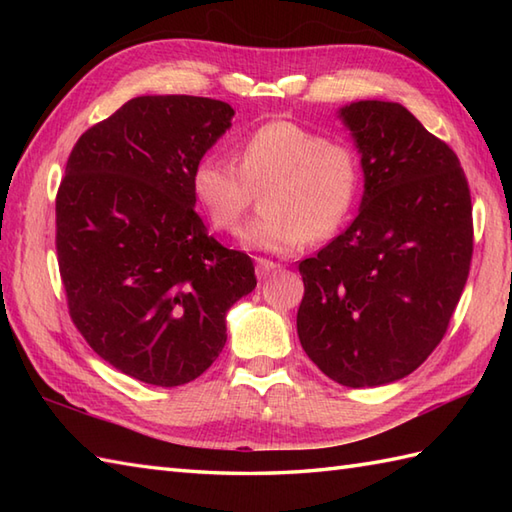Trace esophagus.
<instances>
[{
  "instance_id": "34e87169",
  "label": "esophagus",
  "mask_w": 512,
  "mask_h": 512,
  "mask_svg": "<svg viewBox=\"0 0 512 512\" xmlns=\"http://www.w3.org/2000/svg\"><path fill=\"white\" fill-rule=\"evenodd\" d=\"M279 270V264L275 262H268V259H257V279L259 281H266L270 275Z\"/></svg>"
}]
</instances>
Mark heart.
<instances>
[{
    "mask_svg": "<svg viewBox=\"0 0 512 512\" xmlns=\"http://www.w3.org/2000/svg\"><path fill=\"white\" fill-rule=\"evenodd\" d=\"M237 162L206 156L191 173V191L213 228L237 233L255 189L264 215L242 242L268 255H290L310 239L334 235L361 191V160L345 140L323 138L292 121L250 129L235 145Z\"/></svg>",
    "mask_w": 512,
    "mask_h": 512,
    "instance_id": "1",
    "label": "heart"
}]
</instances>
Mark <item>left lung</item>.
I'll return each instance as SVG.
<instances>
[{
  "label": "left lung",
  "mask_w": 512,
  "mask_h": 512,
  "mask_svg": "<svg viewBox=\"0 0 512 512\" xmlns=\"http://www.w3.org/2000/svg\"><path fill=\"white\" fill-rule=\"evenodd\" d=\"M339 118L361 154V209L299 264L297 334L328 378L380 387L447 332L473 255L471 193L453 149L400 103L356 101Z\"/></svg>",
  "instance_id": "obj_1"
}]
</instances>
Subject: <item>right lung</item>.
<instances>
[{"instance_id": "right-lung-1", "label": "right lung", "mask_w": 512, "mask_h": 512, "mask_svg": "<svg viewBox=\"0 0 512 512\" xmlns=\"http://www.w3.org/2000/svg\"><path fill=\"white\" fill-rule=\"evenodd\" d=\"M235 110L202 96H136L72 149L57 193L70 317L118 372L191 383L220 356L226 314L257 286L246 253L206 233L191 173Z\"/></svg>"}]
</instances>
